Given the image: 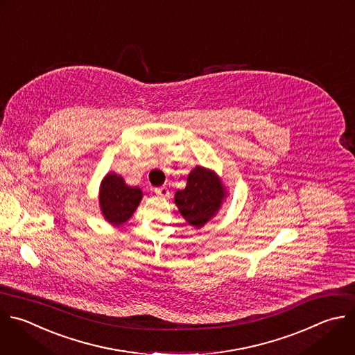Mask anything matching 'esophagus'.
Instances as JSON below:
<instances>
[{"instance_id": "esophagus-1", "label": "esophagus", "mask_w": 355, "mask_h": 355, "mask_svg": "<svg viewBox=\"0 0 355 355\" xmlns=\"http://www.w3.org/2000/svg\"><path fill=\"white\" fill-rule=\"evenodd\" d=\"M155 192H156V195L160 196V198H168V196H170V191H168L167 187H159V188L155 189Z\"/></svg>"}]
</instances>
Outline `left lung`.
I'll use <instances>...</instances> for the list:
<instances>
[{"label":"left lung","mask_w":355,"mask_h":355,"mask_svg":"<svg viewBox=\"0 0 355 355\" xmlns=\"http://www.w3.org/2000/svg\"><path fill=\"white\" fill-rule=\"evenodd\" d=\"M225 198L221 178L213 170L196 166L188 174L187 187L175 192L174 202L188 224L202 228L217 214Z\"/></svg>","instance_id":"left-lung-1"}]
</instances>
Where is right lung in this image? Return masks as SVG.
<instances>
[{
  "label": "right lung",
  "mask_w": 355,
  "mask_h": 355,
  "mask_svg": "<svg viewBox=\"0 0 355 355\" xmlns=\"http://www.w3.org/2000/svg\"><path fill=\"white\" fill-rule=\"evenodd\" d=\"M142 196L141 188L130 187L121 175L105 174L98 189V205L104 220L115 227L127 223L139 206Z\"/></svg>",
  "instance_id": "obj_1"
}]
</instances>
